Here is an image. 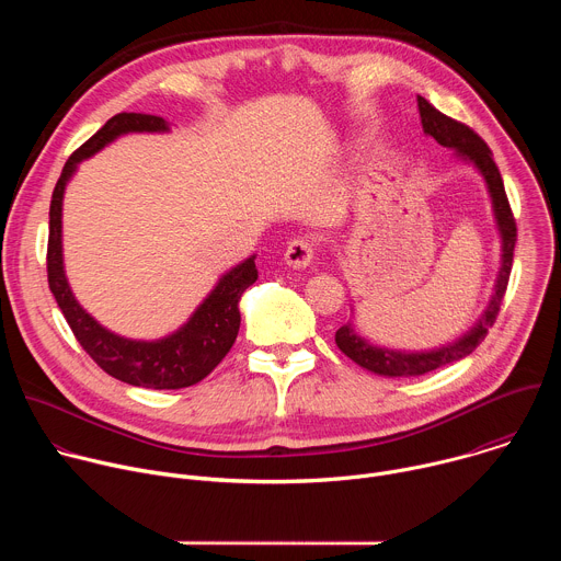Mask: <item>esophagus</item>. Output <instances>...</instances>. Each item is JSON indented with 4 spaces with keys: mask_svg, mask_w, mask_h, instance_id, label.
<instances>
[{
    "mask_svg": "<svg viewBox=\"0 0 561 561\" xmlns=\"http://www.w3.org/2000/svg\"><path fill=\"white\" fill-rule=\"evenodd\" d=\"M312 257H314V247H312L310 239H304V237L293 239V242L286 249V253H284V262L293 268L310 266Z\"/></svg>",
    "mask_w": 561,
    "mask_h": 561,
    "instance_id": "obj_1",
    "label": "esophagus"
}]
</instances>
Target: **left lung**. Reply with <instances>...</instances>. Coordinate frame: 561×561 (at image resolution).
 <instances>
[{
    "label": "left lung",
    "instance_id": "left-lung-1",
    "mask_svg": "<svg viewBox=\"0 0 561 561\" xmlns=\"http://www.w3.org/2000/svg\"><path fill=\"white\" fill-rule=\"evenodd\" d=\"M417 108H420L424 133L428 137H433L439 146L453 150L459 162L472 167L479 175H482L484 186L491 197L495 228H497L500 244H502L500 247L502 249L500 271H497V279L493 286V295H491L486 308L482 310V314L477 317V322L466 333H461L457 340L435 346V348H426V351H402V348H388V346L373 344L357 331L355 308L351 306V319L335 333V344L357 366H362L375 375H381V377H417V375L431 373L435 368H442L446 364L463 359L479 344H482L489 329L495 322L497 312H500V306H502V299H504V293L508 286V277H511V268H513V253H515V242H517L515 219H513V213H511V206L506 199L502 175L493 162L491 148L468 126L446 117L422 95H417Z\"/></svg>",
    "mask_w": 561,
    "mask_h": 561
}]
</instances>
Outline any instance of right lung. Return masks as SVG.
<instances>
[{"label": "right lung", "mask_w": 561, "mask_h": 561, "mask_svg": "<svg viewBox=\"0 0 561 561\" xmlns=\"http://www.w3.org/2000/svg\"><path fill=\"white\" fill-rule=\"evenodd\" d=\"M130 133H171V122L154 115L119 113L111 117L82 148H77L66 162L50 199L48 286L77 342L111 377L130 386L175 390L202 381L234 344L239 322H242L239 299L257 279L255 255L228 268L186 322L164 337L133 340L102 327L77 301L66 277L61 242L64 193L84 159L98 154L117 137Z\"/></svg>", "instance_id": "obj_1"}]
</instances>
